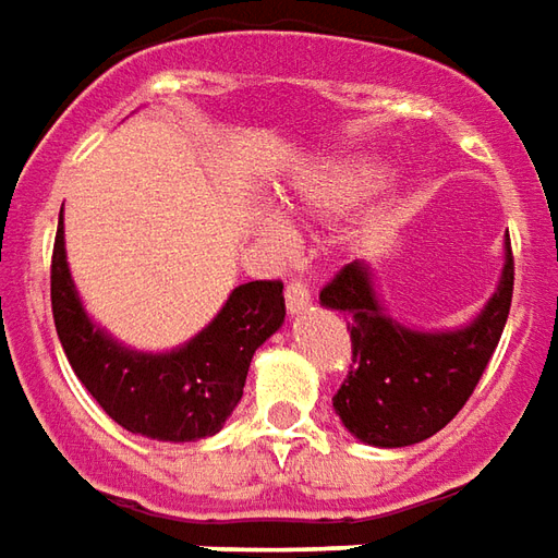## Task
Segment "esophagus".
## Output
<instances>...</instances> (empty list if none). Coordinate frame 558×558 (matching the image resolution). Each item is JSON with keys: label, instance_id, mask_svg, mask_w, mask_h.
Instances as JSON below:
<instances>
[{"label": "esophagus", "instance_id": "obj_1", "mask_svg": "<svg viewBox=\"0 0 558 558\" xmlns=\"http://www.w3.org/2000/svg\"><path fill=\"white\" fill-rule=\"evenodd\" d=\"M310 303H312V294H310V288L303 286V282H288L286 288V306H288V315H300V312H306L310 310Z\"/></svg>", "mask_w": 558, "mask_h": 558}]
</instances>
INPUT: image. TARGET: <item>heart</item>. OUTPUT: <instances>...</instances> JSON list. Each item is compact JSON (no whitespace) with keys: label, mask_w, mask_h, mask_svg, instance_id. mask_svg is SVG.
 Returning a JSON list of instances; mask_svg holds the SVG:
<instances>
[{"label":"heart","mask_w":558,"mask_h":558,"mask_svg":"<svg viewBox=\"0 0 558 558\" xmlns=\"http://www.w3.org/2000/svg\"><path fill=\"white\" fill-rule=\"evenodd\" d=\"M387 180L385 161L363 153H339L330 159L315 161L300 173L286 197V207L312 219H330L351 209L357 201L375 192ZM260 231L270 240H282L286 228L279 219H264Z\"/></svg>","instance_id":"1"}]
</instances>
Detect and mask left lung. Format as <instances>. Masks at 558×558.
I'll use <instances>...</instances> for the list:
<instances>
[{"label":"left lung","mask_w":558,"mask_h":558,"mask_svg":"<svg viewBox=\"0 0 558 558\" xmlns=\"http://www.w3.org/2000/svg\"><path fill=\"white\" fill-rule=\"evenodd\" d=\"M513 255L505 236L499 286L475 318L453 330H414L390 318L366 260H351L324 286L322 306L345 315L349 378L333 409L351 436L373 448H409L448 426L481 381L511 312Z\"/></svg>","instance_id":"obj_1"}]
</instances>
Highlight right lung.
Returning <instances> with one entry per match:
<instances>
[{
    "mask_svg": "<svg viewBox=\"0 0 558 558\" xmlns=\"http://www.w3.org/2000/svg\"><path fill=\"white\" fill-rule=\"evenodd\" d=\"M50 303L59 342L81 385L134 436L197 441L216 436L236 409L252 354L286 322L282 282L236 286L219 315L180 349L134 351L98 327L71 279L59 216Z\"/></svg>",
    "mask_w": 558,
    "mask_h": 558,
    "instance_id": "add662e5",
    "label": "right lung"
}]
</instances>
